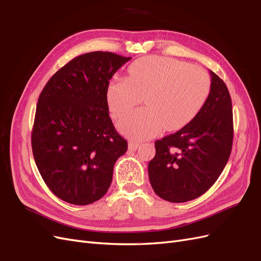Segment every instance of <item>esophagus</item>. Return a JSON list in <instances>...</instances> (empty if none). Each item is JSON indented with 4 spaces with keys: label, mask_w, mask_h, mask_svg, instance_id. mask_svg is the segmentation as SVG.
Listing matches in <instances>:
<instances>
[{
    "label": "esophagus",
    "mask_w": 261,
    "mask_h": 261,
    "mask_svg": "<svg viewBox=\"0 0 261 261\" xmlns=\"http://www.w3.org/2000/svg\"><path fill=\"white\" fill-rule=\"evenodd\" d=\"M138 148H139V144H137V143H129L128 144V150H129V151H136Z\"/></svg>",
    "instance_id": "obj_1"
}]
</instances>
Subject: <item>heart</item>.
<instances>
[{"label":"heart","instance_id":"b5f03b06","mask_svg":"<svg viewBox=\"0 0 261 261\" xmlns=\"http://www.w3.org/2000/svg\"><path fill=\"white\" fill-rule=\"evenodd\" d=\"M127 78H115L107 90L114 117L122 116L145 97L146 108L117 122L123 135L143 140L156 136L165 127L177 130L199 114L209 98L211 81L204 70L171 58L148 57L134 62Z\"/></svg>","mask_w":261,"mask_h":261}]
</instances>
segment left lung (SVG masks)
I'll use <instances>...</instances> for the list:
<instances>
[{
	"label": "left lung",
	"mask_w": 261,
	"mask_h": 261,
	"mask_svg": "<svg viewBox=\"0 0 261 261\" xmlns=\"http://www.w3.org/2000/svg\"><path fill=\"white\" fill-rule=\"evenodd\" d=\"M211 90L202 110L178 132L156 140L148 164L154 193L170 202L206 193L225 168L233 144L232 100L227 87L210 70Z\"/></svg>",
	"instance_id": "1"
}]
</instances>
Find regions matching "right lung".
<instances>
[{
    "instance_id": "right-lung-1",
    "label": "right lung",
    "mask_w": 261,
    "mask_h": 261,
    "mask_svg": "<svg viewBox=\"0 0 261 261\" xmlns=\"http://www.w3.org/2000/svg\"><path fill=\"white\" fill-rule=\"evenodd\" d=\"M130 59L102 51L80 55L60 68L39 96L34 158L46 186L68 203L85 206L102 198L116 160L127 150L110 118L107 90Z\"/></svg>"
}]
</instances>
